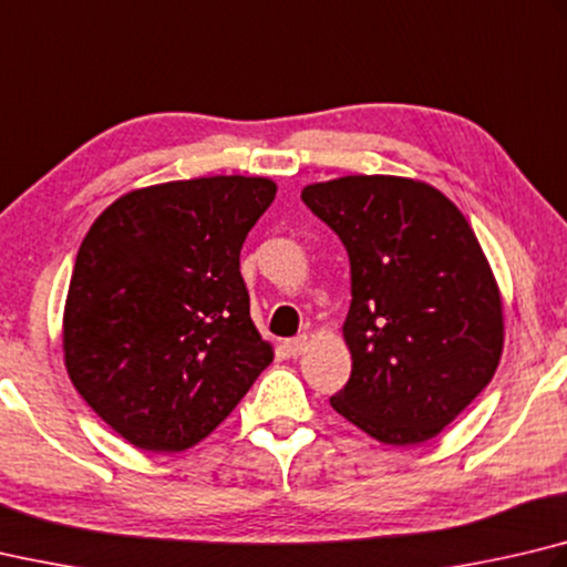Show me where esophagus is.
Instances as JSON below:
<instances>
[{"label": "esophagus", "mask_w": 567, "mask_h": 567, "mask_svg": "<svg viewBox=\"0 0 567 567\" xmlns=\"http://www.w3.org/2000/svg\"><path fill=\"white\" fill-rule=\"evenodd\" d=\"M307 347H310V337H307V334L287 339V342H285V349H287V354H290V357H300L302 352H307Z\"/></svg>", "instance_id": "1"}]
</instances>
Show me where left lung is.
I'll list each match as a JSON object with an SVG mask.
<instances>
[{
  "mask_svg": "<svg viewBox=\"0 0 567 567\" xmlns=\"http://www.w3.org/2000/svg\"><path fill=\"white\" fill-rule=\"evenodd\" d=\"M302 200L344 243L352 305L342 324L352 377L329 404L389 446L439 436L493 379L503 297L463 213L401 176L310 183Z\"/></svg>",
  "mask_w": 567,
  "mask_h": 567,
  "instance_id": "8db88e82",
  "label": "left lung"
}]
</instances>
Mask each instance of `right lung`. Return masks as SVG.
Masks as SVG:
<instances>
[{
	"label": "right lung",
	"mask_w": 567,
	"mask_h": 567,
	"mask_svg": "<svg viewBox=\"0 0 567 567\" xmlns=\"http://www.w3.org/2000/svg\"><path fill=\"white\" fill-rule=\"evenodd\" d=\"M275 193L262 176L168 181L121 195L89 228L61 319L64 367L136 449L195 446L270 367L240 248Z\"/></svg>",
	"instance_id": "obj_1"
}]
</instances>
